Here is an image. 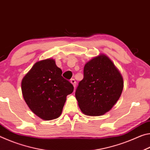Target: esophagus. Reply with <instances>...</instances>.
I'll list each match as a JSON object with an SVG mask.
<instances>
[{
    "label": "esophagus",
    "mask_w": 150,
    "mask_h": 150,
    "mask_svg": "<svg viewBox=\"0 0 150 150\" xmlns=\"http://www.w3.org/2000/svg\"><path fill=\"white\" fill-rule=\"evenodd\" d=\"M71 83L72 84H73V87L75 88V87H76V81L74 79H71Z\"/></svg>",
    "instance_id": "esophagus-1"
}]
</instances>
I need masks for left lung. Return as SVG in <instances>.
Masks as SVG:
<instances>
[{
	"label": "left lung",
	"mask_w": 150,
	"mask_h": 150,
	"mask_svg": "<svg viewBox=\"0 0 150 150\" xmlns=\"http://www.w3.org/2000/svg\"><path fill=\"white\" fill-rule=\"evenodd\" d=\"M83 74L75 91L79 106L86 115H103L120 98L124 87L122 77L112 62L103 54L86 63Z\"/></svg>",
	"instance_id": "8db88e82"
}]
</instances>
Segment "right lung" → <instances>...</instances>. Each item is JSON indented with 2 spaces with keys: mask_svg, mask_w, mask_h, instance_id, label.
<instances>
[{
  "mask_svg": "<svg viewBox=\"0 0 150 150\" xmlns=\"http://www.w3.org/2000/svg\"><path fill=\"white\" fill-rule=\"evenodd\" d=\"M62 71L55 60L40 61L22 81L25 102L35 115L45 120L57 118L62 112L68 95L74 87L62 77Z\"/></svg>",
  "mask_w": 150,
  "mask_h": 150,
  "instance_id": "obj_1",
  "label": "right lung"
}]
</instances>
